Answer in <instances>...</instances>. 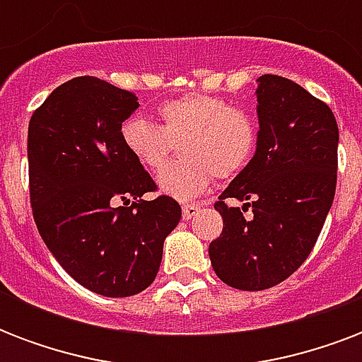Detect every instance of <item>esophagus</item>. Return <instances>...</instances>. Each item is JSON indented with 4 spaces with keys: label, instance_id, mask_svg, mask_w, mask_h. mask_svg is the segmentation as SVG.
<instances>
[{
    "label": "esophagus",
    "instance_id": "obj_1",
    "mask_svg": "<svg viewBox=\"0 0 362 362\" xmlns=\"http://www.w3.org/2000/svg\"><path fill=\"white\" fill-rule=\"evenodd\" d=\"M199 210H201V206L195 203H187L182 206V214H184V220H192L193 216L197 214Z\"/></svg>",
    "mask_w": 362,
    "mask_h": 362
}]
</instances>
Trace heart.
Listing matches in <instances>:
<instances>
[{
    "mask_svg": "<svg viewBox=\"0 0 362 362\" xmlns=\"http://www.w3.org/2000/svg\"><path fill=\"white\" fill-rule=\"evenodd\" d=\"M161 122L129 116L120 127L122 144L150 173H158L182 141L184 158L159 176V189L187 201L201 195L214 176L233 178L252 161L259 125L247 110L218 95L186 93L159 105Z\"/></svg>",
    "mask_w": 362,
    "mask_h": 362,
    "instance_id": "obj_1",
    "label": "heart"
}]
</instances>
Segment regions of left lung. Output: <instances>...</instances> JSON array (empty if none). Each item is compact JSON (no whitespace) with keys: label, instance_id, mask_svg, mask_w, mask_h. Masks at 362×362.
<instances>
[{"label":"left lung","instance_id":"8db88e82","mask_svg":"<svg viewBox=\"0 0 362 362\" xmlns=\"http://www.w3.org/2000/svg\"><path fill=\"white\" fill-rule=\"evenodd\" d=\"M257 82V150L214 203L223 231L209 247L218 278L242 291L278 286L308 259L337 192L331 107L284 76Z\"/></svg>","mask_w":362,"mask_h":362}]
</instances>
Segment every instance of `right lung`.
Segmentation results:
<instances>
[{"mask_svg":"<svg viewBox=\"0 0 362 362\" xmlns=\"http://www.w3.org/2000/svg\"><path fill=\"white\" fill-rule=\"evenodd\" d=\"M136 101L98 76H76L45 99L28 127L39 235L71 278L105 297H131L156 280L165 238L182 218L169 195L141 199L158 186L120 136Z\"/></svg>","mask_w":362,"mask_h":362,"instance_id":"1","label":"right lung"}]
</instances>
